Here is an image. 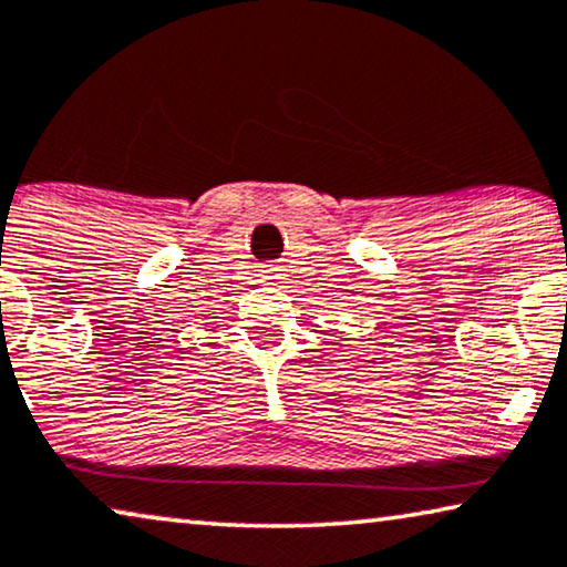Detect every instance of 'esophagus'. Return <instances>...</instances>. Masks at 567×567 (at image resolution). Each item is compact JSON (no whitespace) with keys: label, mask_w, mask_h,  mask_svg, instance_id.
<instances>
[{"label":"esophagus","mask_w":567,"mask_h":567,"mask_svg":"<svg viewBox=\"0 0 567 567\" xmlns=\"http://www.w3.org/2000/svg\"><path fill=\"white\" fill-rule=\"evenodd\" d=\"M258 276H260V281H278V278H281V268L278 266H274V264H264L258 268Z\"/></svg>","instance_id":"esophagus-1"}]
</instances>
